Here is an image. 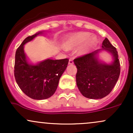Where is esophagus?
I'll use <instances>...</instances> for the list:
<instances>
[{
  "mask_svg": "<svg viewBox=\"0 0 133 133\" xmlns=\"http://www.w3.org/2000/svg\"><path fill=\"white\" fill-rule=\"evenodd\" d=\"M74 64V62H73V60L72 59H70L69 60V64L70 65H72Z\"/></svg>",
  "mask_w": 133,
  "mask_h": 133,
  "instance_id": "esophagus-1",
  "label": "esophagus"
}]
</instances>
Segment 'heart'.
Returning <instances> with one entry per match:
<instances>
[{
    "label": "heart",
    "instance_id": "1",
    "mask_svg": "<svg viewBox=\"0 0 133 133\" xmlns=\"http://www.w3.org/2000/svg\"><path fill=\"white\" fill-rule=\"evenodd\" d=\"M89 32H80L70 35L64 41V46L67 49H72L83 44L77 51L79 55H84L89 51L91 47L97 42V39L96 36H91Z\"/></svg>",
    "mask_w": 133,
    "mask_h": 133
}]
</instances>
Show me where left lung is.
<instances>
[{
  "label": "left lung",
  "mask_w": 133,
  "mask_h": 133,
  "mask_svg": "<svg viewBox=\"0 0 133 133\" xmlns=\"http://www.w3.org/2000/svg\"><path fill=\"white\" fill-rule=\"evenodd\" d=\"M103 49L112 54L114 61L111 65L99 62L97 54L100 50L76 58L77 69L76 83L81 93L89 99H98L111 92L119 77L121 68L116 49L105 38Z\"/></svg>",
  "instance_id": "8db88e82"
}]
</instances>
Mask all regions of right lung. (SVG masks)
<instances>
[{"instance_id": "1", "label": "right lung", "mask_w": 133, "mask_h": 133, "mask_svg": "<svg viewBox=\"0 0 133 133\" xmlns=\"http://www.w3.org/2000/svg\"><path fill=\"white\" fill-rule=\"evenodd\" d=\"M42 32L24 39L16 52L14 76L17 84L27 96L34 99H45L57 89L61 76L68 66L69 59H46L36 65L28 63L24 45Z\"/></svg>"}]
</instances>
